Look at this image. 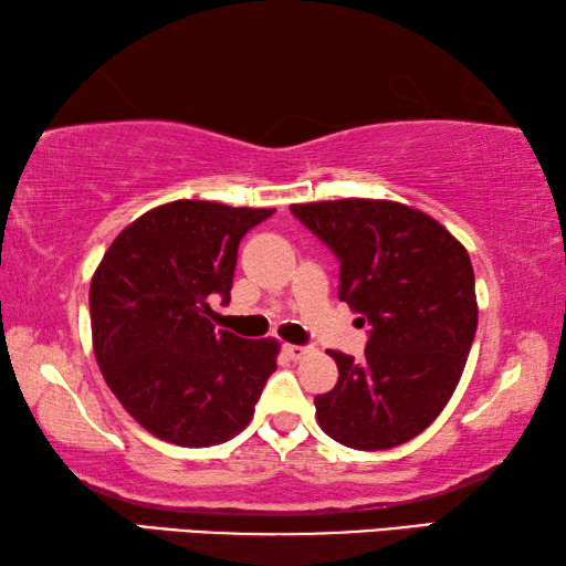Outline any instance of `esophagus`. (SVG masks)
<instances>
[{
  "label": "esophagus",
  "mask_w": 566,
  "mask_h": 566,
  "mask_svg": "<svg viewBox=\"0 0 566 566\" xmlns=\"http://www.w3.org/2000/svg\"><path fill=\"white\" fill-rule=\"evenodd\" d=\"M285 353H289L293 360H303L305 355L313 353V348L311 345H285Z\"/></svg>",
  "instance_id": "esophagus-1"
}]
</instances>
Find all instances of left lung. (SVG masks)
I'll return each mask as SVG.
<instances>
[{"instance_id":"8db88e82","label":"left lung","mask_w":566,"mask_h":566,"mask_svg":"<svg viewBox=\"0 0 566 566\" xmlns=\"http://www.w3.org/2000/svg\"><path fill=\"white\" fill-rule=\"evenodd\" d=\"M340 261V301L370 325L365 358L331 350L338 382L315 398L323 432L353 450H390L450 402L478 331L464 245L432 216L382 198L293 203Z\"/></svg>"}]
</instances>
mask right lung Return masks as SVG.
Listing matches in <instances>:
<instances>
[{
  "label": "right lung",
  "mask_w": 566,
  "mask_h": 566,
  "mask_svg": "<svg viewBox=\"0 0 566 566\" xmlns=\"http://www.w3.org/2000/svg\"><path fill=\"white\" fill-rule=\"evenodd\" d=\"M273 211L181 198L128 223L98 263L88 289L96 363L158 440L211 448L251 422L281 345L216 331L211 301H231L238 243Z\"/></svg>",
  "instance_id": "1"
}]
</instances>
